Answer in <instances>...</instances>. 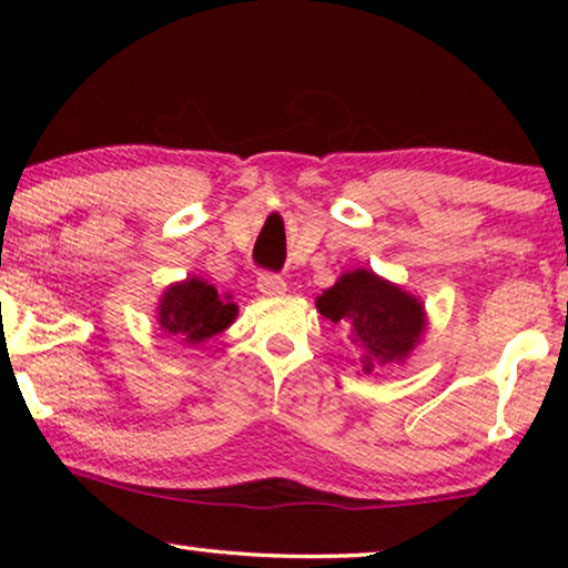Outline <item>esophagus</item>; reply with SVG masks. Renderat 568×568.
<instances>
[{"label": "esophagus", "instance_id": "esophagus-1", "mask_svg": "<svg viewBox=\"0 0 568 568\" xmlns=\"http://www.w3.org/2000/svg\"><path fill=\"white\" fill-rule=\"evenodd\" d=\"M257 291H261L265 297H277V295H285L287 285L281 275H273V273H265L257 277Z\"/></svg>", "mask_w": 568, "mask_h": 568}]
</instances>
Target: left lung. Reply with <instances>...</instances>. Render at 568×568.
Returning a JSON list of instances; mask_svg holds the SVG:
<instances>
[{
  "label": "left lung",
  "mask_w": 568,
  "mask_h": 568,
  "mask_svg": "<svg viewBox=\"0 0 568 568\" xmlns=\"http://www.w3.org/2000/svg\"><path fill=\"white\" fill-rule=\"evenodd\" d=\"M315 307L323 318L345 331L351 348L358 351V376L406 363L428 328L420 297L371 267L341 273L328 291L315 297Z\"/></svg>",
  "instance_id": "8db88e82"
}]
</instances>
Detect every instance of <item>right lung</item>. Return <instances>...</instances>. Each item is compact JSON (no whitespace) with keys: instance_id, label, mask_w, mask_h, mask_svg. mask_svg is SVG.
I'll return each instance as SVG.
<instances>
[{"instance_id":"obj_1","label":"right lung","mask_w":568,"mask_h":568,"mask_svg":"<svg viewBox=\"0 0 568 568\" xmlns=\"http://www.w3.org/2000/svg\"><path fill=\"white\" fill-rule=\"evenodd\" d=\"M158 325L172 341L197 348L205 341L227 331L237 318L233 295H220L205 277L187 275L170 283L158 301Z\"/></svg>"}]
</instances>
